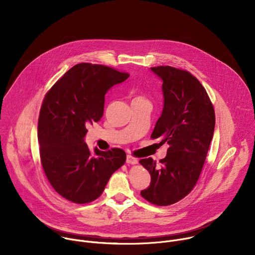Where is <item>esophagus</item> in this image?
Segmentation results:
<instances>
[{"mask_svg":"<svg viewBox=\"0 0 255 255\" xmlns=\"http://www.w3.org/2000/svg\"><path fill=\"white\" fill-rule=\"evenodd\" d=\"M126 162H127L128 164H136V163L138 162V160H137V158H135V157H133L132 155L128 154V155H127V158H126Z\"/></svg>","mask_w":255,"mask_h":255,"instance_id":"34e87169","label":"esophagus"}]
</instances>
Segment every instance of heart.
Wrapping results in <instances>:
<instances>
[{
    "label": "heart",
    "instance_id": "heart-1",
    "mask_svg": "<svg viewBox=\"0 0 255 255\" xmlns=\"http://www.w3.org/2000/svg\"><path fill=\"white\" fill-rule=\"evenodd\" d=\"M142 99H143L142 97H136L134 100H142Z\"/></svg>",
    "mask_w": 255,
    "mask_h": 255
}]
</instances>
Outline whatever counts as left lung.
I'll list each match as a JSON object with an SVG mask.
<instances>
[{
  "mask_svg": "<svg viewBox=\"0 0 255 255\" xmlns=\"http://www.w3.org/2000/svg\"><path fill=\"white\" fill-rule=\"evenodd\" d=\"M151 70L162 81L164 100L150 137L169 147L160 166L151 157L139 161L151 176L140 194L153 205L168 206L197 184L214 134L215 111L205 88L189 71L168 65Z\"/></svg>",
  "mask_w": 255,
  "mask_h": 255,
  "instance_id": "1",
  "label": "left lung"
}]
</instances>
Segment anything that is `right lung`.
Wrapping results in <instances>:
<instances>
[{"label": "right lung", "instance_id": "right-lung-1", "mask_svg": "<svg viewBox=\"0 0 255 255\" xmlns=\"http://www.w3.org/2000/svg\"><path fill=\"white\" fill-rule=\"evenodd\" d=\"M126 72L101 64L79 63L46 94L39 113L41 164L50 185L64 199L87 204L98 199L113 172L126 161L121 148L91 152L87 126L101 120L105 95L128 79Z\"/></svg>", "mask_w": 255, "mask_h": 255}]
</instances>
